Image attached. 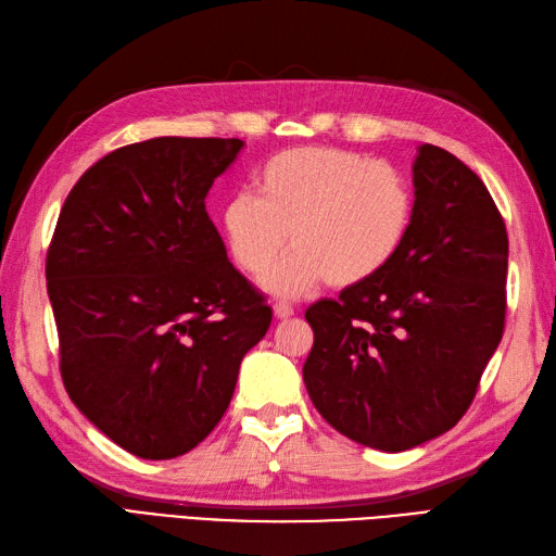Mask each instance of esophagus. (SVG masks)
Returning a JSON list of instances; mask_svg holds the SVG:
<instances>
[{"mask_svg":"<svg viewBox=\"0 0 556 556\" xmlns=\"http://www.w3.org/2000/svg\"><path fill=\"white\" fill-rule=\"evenodd\" d=\"M273 309H275V317H277V319H289V317H293V307L287 305V303H277Z\"/></svg>","mask_w":556,"mask_h":556,"instance_id":"1","label":"esophagus"}]
</instances>
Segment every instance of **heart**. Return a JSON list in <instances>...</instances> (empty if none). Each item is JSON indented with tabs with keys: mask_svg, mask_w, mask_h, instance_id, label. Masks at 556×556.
<instances>
[{
	"mask_svg": "<svg viewBox=\"0 0 556 556\" xmlns=\"http://www.w3.org/2000/svg\"><path fill=\"white\" fill-rule=\"evenodd\" d=\"M251 194L220 211L235 265L261 277L289 247L293 253L265 277V289L298 298L326 281L354 289L400 255L414 225V185L400 168L343 148L283 150L255 170Z\"/></svg>",
	"mask_w": 556,
	"mask_h": 556,
	"instance_id": "b5f03b06",
	"label": "heart"
}]
</instances>
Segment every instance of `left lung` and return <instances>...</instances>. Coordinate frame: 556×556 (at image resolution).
Segmentation results:
<instances>
[{"instance_id": "8db88e82", "label": "left lung", "mask_w": 556, "mask_h": 556, "mask_svg": "<svg viewBox=\"0 0 556 556\" xmlns=\"http://www.w3.org/2000/svg\"><path fill=\"white\" fill-rule=\"evenodd\" d=\"M414 185V225L392 265L305 312L312 404L340 434L390 453L465 416L507 309L509 241L486 185L437 146L418 150Z\"/></svg>"}]
</instances>
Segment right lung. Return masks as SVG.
<instances>
[{
	"instance_id": "add662e5",
	"label": "right lung",
	"mask_w": 556,
	"mask_h": 556,
	"mask_svg": "<svg viewBox=\"0 0 556 556\" xmlns=\"http://www.w3.org/2000/svg\"><path fill=\"white\" fill-rule=\"evenodd\" d=\"M239 138H150L70 190L47 251L61 378L98 430L146 460L204 441L273 309L227 261L206 194Z\"/></svg>"
}]
</instances>
